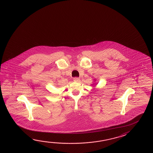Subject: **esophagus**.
<instances>
[{"mask_svg": "<svg viewBox=\"0 0 153 153\" xmlns=\"http://www.w3.org/2000/svg\"><path fill=\"white\" fill-rule=\"evenodd\" d=\"M74 81L75 82H79L80 81V78L78 77H75L74 78Z\"/></svg>", "mask_w": 153, "mask_h": 153, "instance_id": "esophagus-1", "label": "esophagus"}]
</instances>
